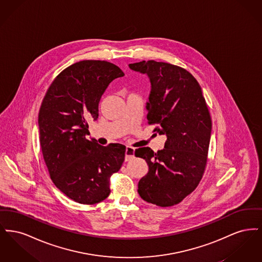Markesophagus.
<instances>
[{"label": "esophagus", "instance_id": "obj_1", "mask_svg": "<svg viewBox=\"0 0 262 262\" xmlns=\"http://www.w3.org/2000/svg\"><path fill=\"white\" fill-rule=\"evenodd\" d=\"M134 157H135V148H133V147H130V146H127V147L125 148V161H129V160H132Z\"/></svg>", "mask_w": 262, "mask_h": 262}]
</instances>
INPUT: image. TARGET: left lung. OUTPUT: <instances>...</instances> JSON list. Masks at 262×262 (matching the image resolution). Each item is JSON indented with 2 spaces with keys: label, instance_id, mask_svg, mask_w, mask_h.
Returning <instances> with one entry per match:
<instances>
[{
  "label": "left lung",
  "instance_id": "8db88e82",
  "mask_svg": "<svg viewBox=\"0 0 262 262\" xmlns=\"http://www.w3.org/2000/svg\"><path fill=\"white\" fill-rule=\"evenodd\" d=\"M145 74L151 84L146 103L149 125L167 137L164 148L135 151L148 165L138 182L140 198L161 207L180 203L199 186L207 162L212 123L198 80L187 70L168 62L128 64Z\"/></svg>",
  "mask_w": 262,
  "mask_h": 262
}]
</instances>
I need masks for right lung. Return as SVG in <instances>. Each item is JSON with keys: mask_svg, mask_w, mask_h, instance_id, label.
Segmentation results:
<instances>
[{"mask_svg": "<svg viewBox=\"0 0 262 262\" xmlns=\"http://www.w3.org/2000/svg\"><path fill=\"white\" fill-rule=\"evenodd\" d=\"M112 62L86 60L64 69L48 88L38 115L40 145L55 186L71 200L95 204L110 194V178L125 160V146L88 139V120L114 79L124 76Z\"/></svg>", "mask_w": 262, "mask_h": 262, "instance_id": "obj_1", "label": "right lung"}]
</instances>
